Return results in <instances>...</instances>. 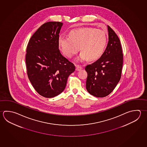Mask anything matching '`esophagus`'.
Instances as JSON below:
<instances>
[{
	"instance_id": "esophagus-1",
	"label": "esophagus",
	"mask_w": 147,
	"mask_h": 147,
	"mask_svg": "<svg viewBox=\"0 0 147 147\" xmlns=\"http://www.w3.org/2000/svg\"><path fill=\"white\" fill-rule=\"evenodd\" d=\"M76 70L77 71H79L80 70L82 69V67L80 65H76Z\"/></svg>"
}]
</instances>
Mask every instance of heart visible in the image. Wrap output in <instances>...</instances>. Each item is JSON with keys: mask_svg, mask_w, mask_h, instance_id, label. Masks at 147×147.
Returning <instances> with one entry per match:
<instances>
[{"mask_svg": "<svg viewBox=\"0 0 147 147\" xmlns=\"http://www.w3.org/2000/svg\"><path fill=\"white\" fill-rule=\"evenodd\" d=\"M107 42V36L103 30L86 27L73 30L69 36L59 37V45L63 53L71 57L80 50L78 59L86 61L89 59L95 61L104 53Z\"/></svg>", "mask_w": 147, "mask_h": 147, "instance_id": "1", "label": "heart"}]
</instances>
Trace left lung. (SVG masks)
I'll use <instances>...</instances> for the list:
<instances>
[{
    "label": "left lung",
    "mask_w": 147,
    "mask_h": 147,
    "mask_svg": "<svg viewBox=\"0 0 147 147\" xmlns=\"http://www.w3.org/2000/svg\"><path fill=\"white\" fill-rule=\"evenodd\" d=\"M108 42L99 59L85 68L88 73L86 88L97 97H104L112 92L119 83L123 66V53L120 41L109 26Z\"/></svg>",
    "instance_id": "8db88e82"
}]
</instances>
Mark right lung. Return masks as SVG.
I'll list each match as a JSON object with an SVG mask.
<instances>
[{
	"label": "right lung",
	"mask_w": 147,
	"mask_h": 147,
	"mask_svg": "<svg viewBox=\"0 0 147 147\" xmlns=\"http://www.w3.org/2000/svg\"><path fill=\"white\" fill-rule=\"evenodd\" d=\"M59 22L42 25L30 38L27 47L26 64L30 82L40 95L52 98L61 93L75 65L59 50Z\"/></svg>",
	"instance_id": "add662e5"
}]
</instances>
